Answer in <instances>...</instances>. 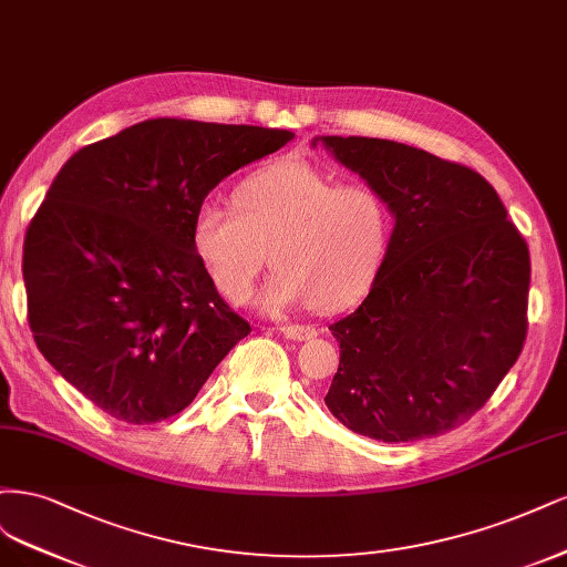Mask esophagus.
Returning <instances> with one entry per match:
<instances>
[{"mask_svg":"<svg viewBox=\"0 0 567 567\" xmlns=\"http://www.w3.org/2000/svg\"><path fill=\"white\" fill-rule=\"evenodd\" d=\"M280 332H282L287 339L306 341V339H310V337H316V327H310V324H285V327H280Z\"/></svg>","mask_w":567,"mask_h":567,"instance_id":"obj_1","label":"esophagus"}]
</instances>
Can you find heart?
<instances>
[{
    "label": "heart",
    "mask_w": 567,
    "mask_h": 567,
    "mask_svg": "<svg viewBox=\"0 0 567 567\" xmlns=\"http://www.w3.org/2000/svg\"><path fill=\"white\" fill-rule=\"evenodd\" d=\"M393 214L370 181H337L306 159H276L233 188V209L205 203L193 216L190 245L228 303L249 301L266 264L276 272L259 303L266 313L313 303L334 310L368 287L386 257Z\"/></svg>",
    "instance_id": "b5f03b06"
}]
</instances>
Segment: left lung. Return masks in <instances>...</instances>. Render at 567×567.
<instances>
[{"mask_svg":"<svg viewBox=\"0 0 567 567\" xmlns=\"http://www.w3.org/2000/svg\"><path fill=\"white\" fill-rule=\"evenodd\" d=\"M322 143L386 195L395 216L370 295L330 324L341 358L324 403L374 441L443 435L487 403L523 351L525 237L466 164L383 138Z\"/></svg>","mask_w":567,"mask_h":567,"instance_id":"left-lung-1","label":"left lung"}]
</instances>
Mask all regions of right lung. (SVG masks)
I'll use <instances>...</instances> for the list:
<instances>
[{
	"label": "right lung",
	"mask_w": 567,
	"mask_h": 567,
	"mask_svg": "<svg viewBox=\"0 0 567 567\" xmlns=\"http://www.w3.org/2000/svg\"><path fill=\"white\" fill-rule=\"evenodd\" d=\"M295 134L145 120L84 145L53 178L23 243L34 343L105 414L155 424L186 410L251 327L190 245L195 212Z\"/></svg>",
	"instance_id": "1"
}]
</instances>
